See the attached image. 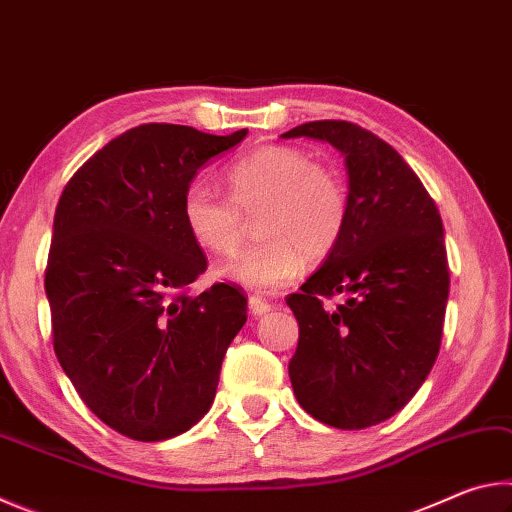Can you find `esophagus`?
<instances>
[{"label":"esophagus","instance_id":"obj_1","mask_svg":"<svg viewBox=\"0 0 512 512\" xmlns=\"http://www.w3.org/2000/svg\"><path fill=\"white\" fill-rule=\"evenodd\" d=\"M248 309H250V314H253V316H264V314H268V311H271V302L262 300L259 296H250L248 298Z\"/></svg>","mask_w":512,"mask_h":512}]
</instances>
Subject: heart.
Returning a JSON list of instances; mask_svg holds the SVG:
<instances>
[{
    "label": "heart",
    "instance_id": "b5f03b06",
    "mask_svg": "<svg viewBox=\"0 0 512 512\" xmlns=\"http://www.w3.org/2000/svg\"><path fill=\"white\" fill-rule=\"evenodd\" d=\"M228 196L192 183L180 214L198 246L214 255L235 253L244 214H257V244L230 259L223 275L255 291L291 284L309 259L325 257L348 221V194L332 171L293 146H259L223 171Z\"/></svg>",
    "mask_w": 512,
    "mask_h": 512
}]
</instances>
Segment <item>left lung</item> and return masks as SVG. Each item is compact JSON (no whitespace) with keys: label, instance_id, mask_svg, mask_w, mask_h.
Returning a JSON list of instances; mask_svg holds the SVG:
<instances>
[{"label":"left lung","instance_id":"1","mask_svg":"<svg viewBox=\"0 0 512 512\" xmlns=\"http://www.w3.org/2000/svg\"><path fill=\"white\" fill-rule=\"evenodd\" d=\"M345 155L348 221L325 264L287 296L298 320L289 377L298 404L336 429H366L418 393L436 363L449 296L443 219L391 144L343 119L307 121ZM348 292L334 310L322 300Z\"/></svg>","mask_w":512,"mask_h":512}]
</instances>
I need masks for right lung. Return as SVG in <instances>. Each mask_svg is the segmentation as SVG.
Returning <instances> with one entry per match:
<instances>
[{
    "label": "right lung",
    "instance_id": "right-lung-1",
    "mask_svg": "<svg viewBox=\"0 0 512 512\" xmlns=\"http://www.w3.org/2000/svg\"><path fill=\"white\" fill-rule=\"evenodd\" d=\"M246 133L135 126L60 194L45 268L54 352L85 406L121 436L158 443L212 406L248 298L225 282L189 296L207 257L180 201L196 171Z\"/></svg>",
    "mask_w": 512,
    "mask_h": 512
}]
</instances>
